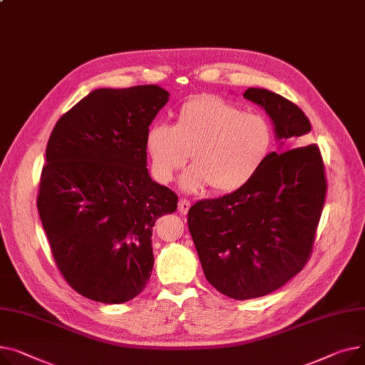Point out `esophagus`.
I'll return each mask as SVG.
<instances>
[{
	"label": "esophagus",
	"instance_id": "obj_1",
	"mask_svg": "<svg viewBox=\"0 0 365 365\" xmlns=\"http://www.w3.org/2000/svg\"><path fill=\"white\" fill-rule=\"evenodd\" d=\"M178 208H179V212L185 215V214H187V211H189V208H190V202H189L187 200H179Z\"/></svg>",
	"mask_w": 365,
	"mask_h": 365
}]
</instances>
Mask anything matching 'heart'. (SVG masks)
I'll use <instances>...</instances> for the list:
<instances>
[{"mask_svg": "<svg viewBox=\"0 0 365 365\" xmlns=\"http://www.w3.org/2000/svg\"><path fill=\"white\" fill-rule=\"evenodd\" d=\"M145 147L160 183L172 182L190 154L193 164L180 178L183 192L197 193L212 186L218 193H230L259 172L273 147V129L259 114L202 95L182 104L173 126L151 125Z\"/></svg>", "mask_w": 365, "mask_h": 365, "instance_id": "1", "label": "heart"}]
</instances>
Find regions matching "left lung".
<instances>
[{
  "label": "left lung",
  "instance_id": "obj_1",
  "mask_svg": "<svg viewBox=\"0 0 365 365\" xmlns=\"http://www.w3.org/2000/svg\"><path fill=\"white\" fill-rule=\"evenodd\" d=\"M244 98L269 114L279 151L248 185L187 214L205 279L239 301L272 294L304 269L327 189L319 147H300L311 130L302 110L262 88H248Z\"/></svg>",
  "mask_w": 365,
  "mask_h": 365
}]
</instances>
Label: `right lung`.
Returning a JSON list of instances; mask_svg holds the SVG:
<instances>
[{
  "mask_svg": "<svg viewBox=\"0 0 365 365\" xmlns=\"http://www.w3.org/2000/svg\"><path fill=\"white\" fill-rule=\"evenodd\" d=\"M168 96L157 85L95 89L48 140L39 217L61 274L92 301L123 304L142 292L153 227L178 208L176 193L151 179L145 147Z\"/></svg>",
  "mask_w": 365,
  "mask_h": 365,
  "instance_id": "1",
  "label": "right lung"
}]
</instances>
